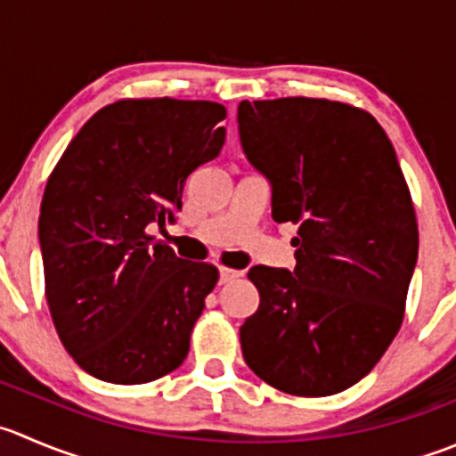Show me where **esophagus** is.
Returning a JSON list of instances; mask_svg holds the SVG:
<instances>
[{"instance_id":"obj_1","label":"esophagus","mask_w":456,"mask_h":456,"mask_svg":"<svg viewBox=\"0 0 456 456\" xmlns=\"http://www.w3.org/2000/svg\"><path fill=\"white\" fill-rule=\"evenodd\" d=\"M238 276H240V272H236V269L220 267V285H224V282H232V281H236Z\"/></svg>"}]
</instances>
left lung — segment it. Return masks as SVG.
I'll use <instances>...</instances> for the list:
<instances>
[{
    "instance_id": "8db88e82",
    "label": "left lung",
    "mask_w": 456,
    "mask_h": 456,
    "mask_svg": "<svg viewBox=\"0 0 456 456\" xmlns=\"http://www.w3.org/2000/svg\"><path fill=\"white\" fill-rule=\"evenodd\" d=\"M238 134L272 189V218L298 224L291 272L247 273L260 305L240 327L245 363L289 395L347 390L399 331L417 267L395 147L370 113L314 97L242 100Z\"/></svg>"
}]
</instances>
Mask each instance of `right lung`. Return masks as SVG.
<instances>
[{"label": "right lung", "instance_id": "right-lung-1", "mask_svg": "<svg viewBox=\"0 0 456 456\" xmlns=\"http://www.w3.org/2000/svg\"><path fill=\"white\" fill-rule=\"evenodd\" d=\"M224 118L218 102L120 100L48 178L37 229L48 307L66 352L100 381H156L187 359L218 269L178 258L147 227L175 223L187 178L223 149Z\"/></svg>", "mask_w": 456, "mask_h": 456}]
</instances>
